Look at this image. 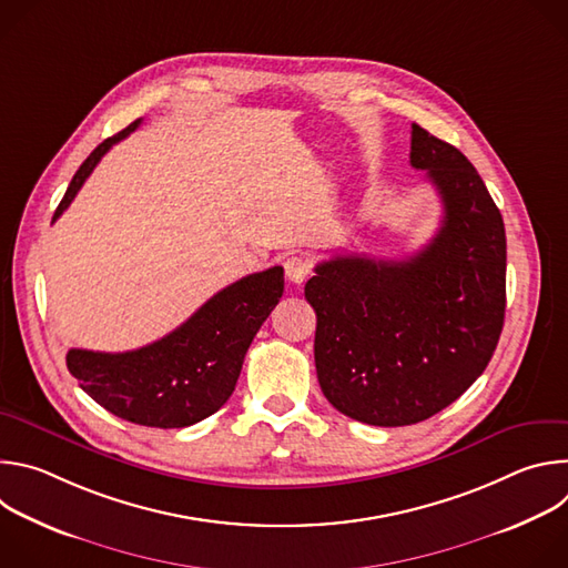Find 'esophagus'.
Here are the masks:
<instances>
[{"label":"esophagus","instance_id":"34e87169","mask_svg":"<svg viewBox=\"0 0 568 568\" xmlns=\"http://www.w3.org/2000/svg\"><path fill=\"white\" fill-rule=\"evenodd\" d=\"M285 276H287L292 283L301 285V283L310 276V263H307L305 258H301V256H290V258L285 261Z\"/></svg>","mask_w":568,"mask_h":568}]
</instances>
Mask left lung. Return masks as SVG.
<instances>
[{
  "label": "left lung",
  "instance_id": "obj_1",
  "mask_svg": "<svg viewBox=\"0 0 568 568\" xmlns=\"http://www.w3.org/2000/svg\"><path fill=\"white\" fill-rule=\"evenodd\" d=\"M409 156L443 202L429 245L404 261L337 256L305 283L321 390L375 427L449 407L493 359L506 314V229L480 175L416 123Z\"/></svg>",
  "mask_w": 568,
  "mask_h": 568
}]
</instances>
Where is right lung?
Masks as SVG:
<instances>
[{"mask_svg":"<svg viewBox=\"0 0 568 568\" xmlns=\"http://www.w3.org/2000/svg\"><path fill=\"white\" fill-rule=\"evenodd\" d=\"M105 139L80 166L53 213L71 204L103 154L139 128ZM283 267L231 283L171 335L128 353L71 348L67 368L103 409L134 425L180 429L215 414L235 388L242 362L263 321L283 296Z\"/></svg>","mask_w":568,"mask_h":568,"instance_id":"1","label":"right lung"}]
</instances>
